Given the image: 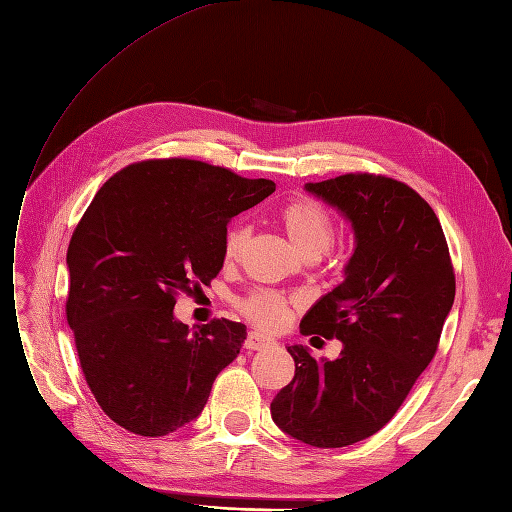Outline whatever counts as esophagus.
Returning a JSON list of instances; mask_svg holds the SVG:
<instances>
[{"instance_id": "obj_1", "label": "esophagus", "mask_w": 512, "mask_h": 512, "mask_svg": "<svg viewBox=\"0 0 512 512\" xmlns=\"http://www.w3.org/2000/svg\"><path fill=\"white\" fill-rule=\"evenodd\" d=\"M274 340L263 336V334H257V332H249V336H246L244 340V349L246 351H261V349H268V346H272Z\"/></svg>"}]
</instances>
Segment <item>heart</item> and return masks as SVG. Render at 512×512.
I'll return each mask as SVG.
<instances>
[{"mask_svg":"<svg viewBox=\"0 0 512 512\" xmlns=\"http://www.w3.org/2000/svg\"><path fill=\"white\" fill-rule=\"evenodd\" d=\"M287 238L302 257H319L334 242V221L321 204L310 197H295L278 212ZM251 229L246 223H234L227 227L223 238V257L227 263H236L249 244ZM238 310L251 323L263 329H276L285 323L291 300L276 291L257 289L236 302Z\"/></svg>","mask_w":512,"mask_h":512,"instance_id":"b5f03b06","label":"heart"}]
</instances>
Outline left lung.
Here are the masks:
<instances>
[{
    "label": "left lung",
    "mask_w": 512,
    "mask_h": 512,
    "mask_svg": "<svg viewBox=\"0 0 512 512\" xmlns=\"http://www.w3.org/2000/svg\"><path fill=\"white\" fill-rule=\"evenodd\" d=\"M306 191L334 206L355 234L344 280L300 323L304 336L338 338L342 351L329 361L287 346L295 376L270 412L291 438L338 449L387 425L430 366L455 300V272L436 212L400 180L357 172Z\"/></svg>",
    "instance_id": "left-lung-1"
}]
</instances>
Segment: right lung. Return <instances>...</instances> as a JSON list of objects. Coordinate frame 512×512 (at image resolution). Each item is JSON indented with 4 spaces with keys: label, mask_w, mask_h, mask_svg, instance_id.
Returning <instances> with one entry per match:
<instances>
[{
    "label": "right lung",
    "mask_w": 512,
    "mask_h": 512,
    "mask_svg": "<svg viewBox=\"0 0 512 512\" xmlns=\"http://www.w3.org/2000/svg\"><path fill=\"white\" fill-rule=\"evenodd\" d=\"M274 189L204 161L153 159L108 178L82 214L65 315L91 393L127 432L157 438L193 421L238 357L242 323L214 319L191 334L174 304L210 285L227 223Z\"/></svg>",
    "instance_id": "obj_1"
}]
</instances>
